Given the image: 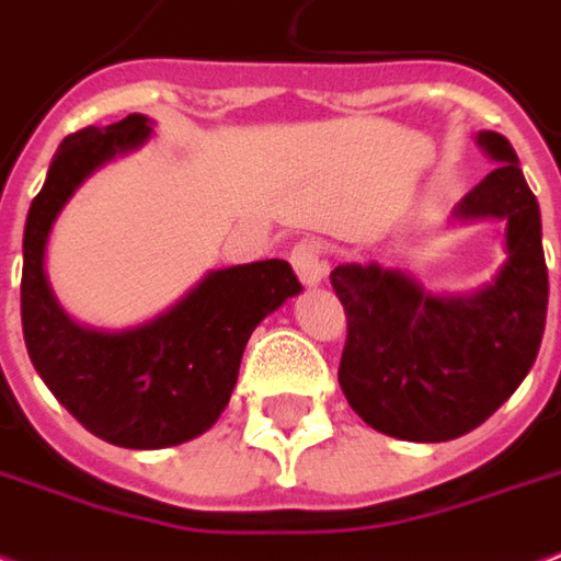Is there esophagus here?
I'll use <instances>...</instances> for the list:
<instances>
[{
    "mask_svg": "<svg viewBox=\"0 0 561 561\" xmlns=\"http://www.w3.org/2000/svg\"><path fill=\"white\" fill-rule=\"evenodd\" d=\"M291 264L294 270H297V276H300L302 285H309V288H314V285H321L323 279H327V259H323V243L321 240H300L297 247H294L291 252Z\"/></svg>",
    "mask_w": 561,
    "mask_h": 561,
    "instance_id": "1",
    "label": "esophagus"
}]
</instances>
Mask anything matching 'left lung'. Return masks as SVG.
Instances as JSON below:
<instances>
[{
    "label": "left lung",
    "instance_id": "obj_1",
    "mask_svg": "<svg viewBox=\"0 0 561 561\" xmlns=\"http://www.w3.org/2000/svg\"><path fill=\"white\" fill-rule=\"evenodd\" d=\"M479 145L496 169L455 207V219H505L508 259L476 294H428L401 270L339 264L330 273L347 314L339 383L380 434L443 443L479 428L529 375L547 321L541 214L512 142Z\"/></svg>",
    "mask_w": 561,
    "mask_h": 561
}]
</instances>
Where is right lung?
Returning <instances> with one entry per match:
<instances>
[{
	"label": "right lung",
	"instance_id": "add662e5",
	"mask_svg": "<svg viewBox=\"0 0 561 561\" xmlns=\"http://www.w3.org/2000/svg\"><path fill=\"white\" fill-rule=\"evenodd\" d=\"M148 136L151 118L139 112L65 136L23 231L28 359L70 416L124 449H165L205 434L238 383L252 330L302 291L288 261L267 259L210 270L172 309L133 330L103 333L70 321L44 270L53 222L94 169Z\"/></svg>",
	"mask_w": 561,
	"mask_h": 561
}]
</instances>
